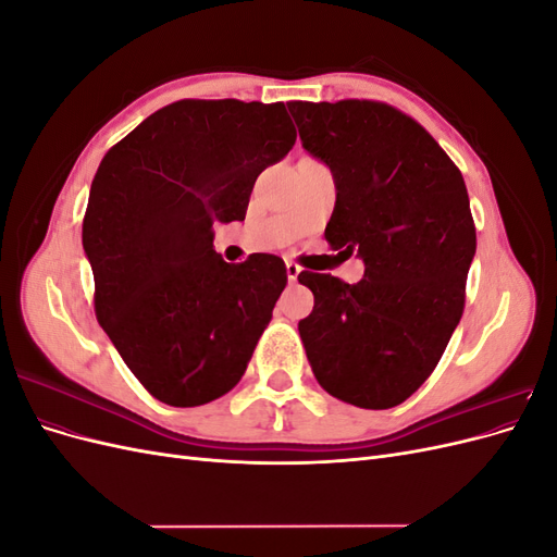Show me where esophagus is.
<instances>
[{
  "label": "esophagus",
  "mask_w": 557,
  "mask_h": 557,
  "mask_svg": "<svg viewBox=\"0 0 557 557\" xmlns=\"http://www.w3.org/2000/svg\"><path fill=\"white\" fill-rule=\"evenodd\" d=\"M285 274H288V281H290V283H297V278H299V274H301V267L295 264V262H288V264H285Z\"/></svg>",
  "instance_id": "1"
}]
</instances>
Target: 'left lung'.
Masks as SVG:
<instances>
[{
    "instance_id": "8db88e82",
    "label": "left lung",
    "mask_w": 557,
    "mask_h": 557,
    "mask_svg": "<svg viewBox=\"0 0 557 557\" xmlns=\"http://www.w3.org/2000/svg\"><path fill=\"white\" fill-rule=\"evenodd\" d=\"M301 146L334 176L325 237L358 252L364 278L301 272L299 320L313 376L360 409L411 397L444 356L465 309L476 230L462 174L409 115L379 102H290Z\"/></svg>"
}]
</instances>
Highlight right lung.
I'll use <instances>...</instances> for the list:
<instances>
[{"mask_svg": "<svg viewBox=\"0 0 557 557\" xmlns=\"http://www.w3.org/2000/svg\"><path fill=\"white\" fill-rule=\"evenodd\" d=\"M283 104L183 99L104 156L83 218L95 311L146 391L199 407L246 372L285 281L276 256L227 264L213 225L242 221L256 178L295 146Z\"/></svg>", "mask_w": 557, "mask_h": 557, "instance_id": "right-lung-1", "label": "right lung"}]
</instances>
